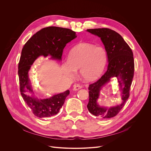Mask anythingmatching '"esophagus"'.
Masks as SVG:
<instances>
[{"instance_id": "1", "label": "esophagus", "mask_w": 151, "mask_h": 151, "mask_svg": "<svg viewBox=\"0 0 151 151\" xmlns=\"http://www.w3.org/2000/svg\"><path fill=\"white\" fill-rule=\"evenodd\" d=\"M82 88V86L81 85H79V84H77V85H74L73 89L74 91H78V90Z\"/></svg>"}]
</instances>
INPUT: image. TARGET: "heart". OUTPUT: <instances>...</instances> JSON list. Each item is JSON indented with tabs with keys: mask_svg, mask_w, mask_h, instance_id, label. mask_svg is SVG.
I'll return each mask as SVG.
<instances>
[{
	"mask_svg": "<svg viewBox=\"0 0 151 151\" xmlns=\"http://www.w3.org/2000/svg\"><path fill=\"white\" fill-rule=\"evenodd\" d=\"M107 59V52L101 46L89 43H81L73 47L69 52L68 60L63 65L64 75L72 78L76 70L85 81L96 79L102 73Z\"/></svg>",
	"mask_w": 151,
	"mask_h": 151,
	"instance_id": "b5f03b06",
	"label": "heart"
}]
</instances>
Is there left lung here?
Wrapping results in <instances>:
<instances>
[{"label":"left lung","mask_w":151,"mask_h":151,"mask_svg":"<svg viewBox=\"0 0 151 151\" xmlns=\"http://www.w3.org/2000/svg\"><path fill=\"white\" fill-rule=\"evenodd\" d=\"M86 31L101 38L108 58L107 69L104 74L97 81L89 85L87 108L92 114L99 119L111 118L119 113L129 97L134 69L133 52L123 37L112 29L95 28ZM114 77L117 78L119 83L122 103L111 108L101 106L97 103L100 91Z\"/></svg>","instance_id":"obj_1"}]
</instances>
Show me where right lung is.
<instances>
[{
  "instance_id": "obj_1",
  "label": "right lung",
  "mask_w": 151,
  "mask_h": 151,
  "mask_svg": "<svg viewBox=\"0 0 151 151\" xmlns=\"http://www.w3.org/2000/svg\"><path fill=\"white\" fill-rule=\"evenodd\" d=\"M75 31L58 27L44 28L36 32L24 45L18 64L21 94L33 114L44 119L56 115L63 106L69 90L47 98L38 99L35 96L29 78L30 69L39 57H50L61 60L66 44L76 38Z\"/></svg>"
}]
</instances>
